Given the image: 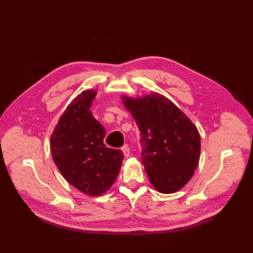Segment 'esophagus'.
Segmentation results:
<instances>
[{
  "label": "esophagus",
  "mask_w": 253,
  "mask_h": 253,
  "mask_svg": "<svg viewBox=\"0 0 253 253\" xmlns=\"http://www.w3.org/2000/svg\"><path fill=\"white\" fill-rule=\"evenodd\" d=\"M122 150H123L124 155L126 156V158H128V156H129V148H128V146L126 145V144L122 147Z\"/></svg>",
  "instance_id": "esophagus-1"
}]
</instances>
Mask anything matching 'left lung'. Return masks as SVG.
I'll return each instance as SVG.
<instances>
[{"label": "left lung", "mask_w": 253, "mask_h": 253, "mask_svg": "<svg viewBox=\"0 0 253 253\" xmlns=\"http://www.w3.org/2000/svg\"><path fill=\"white\" fill-rule=\"evenodd\" d=\"M140 130L142 164L153 187L162 194L182 188L198 168V128L169 99L159 93L123 98Z\"/></svg>", "instance_id": "obj_1"}]
</instances>
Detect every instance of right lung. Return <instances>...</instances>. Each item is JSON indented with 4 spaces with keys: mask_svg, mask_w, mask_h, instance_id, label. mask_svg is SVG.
<instances>
[{
    "mask_svg": "<svg viewBox=\"0 0 253 253\" xmlns=\"http://www.w3.org/2000/svg\"><path fill=\"white\" fill-rule=\"evenodd\" d=\"M95 90H84L73 100L51 135V154L67 181L88 196L109 189L124 160L122 150L104 144L105 128L89 108Z\"/></svg>",
    "mask_w": 253,
    "mask_h": 253,
    "instance_id": "add662e5",
    "label": "right lung"
}]
</instances>
